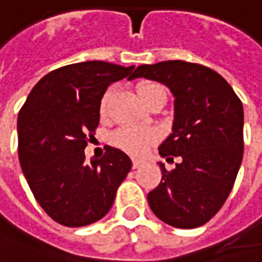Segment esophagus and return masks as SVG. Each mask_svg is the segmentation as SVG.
Segmentation results:
<instances>
[{
    "instance_id": "esophagus-1",
    "label": "esophagus",
    "mask_w": 262,
    "mask_h": 262,
    "mask_svg": "<svg viewBox=\"0 0 262 262\" xmlns=\"http://www.w3.org/2000/svg\"><path fill=\"white\" fill-rule=\"evenodd\" d=\"M141 165L140 159H133V168H139Z\"/></svg>"
}]
</instances>
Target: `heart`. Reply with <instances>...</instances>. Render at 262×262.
Segmentation results:
<instances>
[{"mask_svg": "<svg viewBox=\"0 0 262 262\" xmlns=\"http://www.w3.org/2000/svg\"><path fill=\"white\" fill-rule=\"evenodd\" d=\"M157 89H162V86H159L158 83H144L140 86L139 89V95L140 98H143L146 94L157 91ZM108 103V94H105L101 100V113L105 112V107ZM112 141L115 146L121 147L123 150H126L128 154L133 155H141L143 152H146L155 141H157V133L154 129L149 128H139V126H123L121 129H118Z\"/></svg>", "mask_w": 262, "mask_h": 262, "instance_id": "obj_1", "label": "heart"}]
</instances>
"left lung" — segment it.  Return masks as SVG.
<instances>
[{
  "label": "left lung",
  "mask_w": 262,
  "mask_h": 262,
  "mask_svg": "<svg viewBox=\"0 0 262 262\" xmlns=\"http://www.w3.org/2000/svg\"><path fill=\"white\" fill-rule=\"evenodd\" d=\"M165 84L174 97L171 134L159 144L171 171L159 162L162 179L147 194L152 212L176 228H196L228 198L243 159V105L228 82L200 64L164 61L140 66L129 80Z\"/></svg>",
  "instance_id": "left-lung-1"
}]
</instances>
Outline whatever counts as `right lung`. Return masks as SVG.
Segmentation results:
<instances>
[{
    "instance_id": "1",
    "label": "right lung",
    "mask_w": 262,
    "mask_h": 262,
    "mask_svg": "<svg viewBox=\"0 0 262 262\" xmlns=\"http://www.w3.org/2000/svg\"><path fill=\"white\" fill-rule=\"evenodd\" d=\"M134 66L86 61L50 71L32 88L17 116L19 161L41 209L66 227H84L110 210L131 159L108 146L103 158H84L100 122L107 88Z\"/></svg>"
}]
</instances>
